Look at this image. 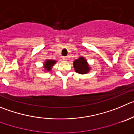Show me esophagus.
Masks as SVG:
<instances>
[{"mask_svg":"<svg viewBox=\"0 0 134 134\" xmlns=\"http://www.w3.org/2000/svg\"><path fill=\"white\" fill-rule=\"evenodd\" d=\"M63 59L64 60V61H67V60L68 59V57H66V56H65V57H63Z\"/></svg>","mask_w":134,"mask_h":134,"instance_id":"34e87169","label":"esophagus"}]
</instances>
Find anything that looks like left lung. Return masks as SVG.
Instances as JSON below:
<instances>
[{
    "instance_id": "obj_1",
    "label": "left lung",
    "mask_w": 134,
    "mask_h": 134,
    "mask_svg": "<svg viewBox=\"0 0 134 134\" xmlns=\"http://www.w3.org/2000/svg\"><path fill=\"white\" fill-rule=\"evenodd\" d=\"M75 71L79 74H86L91 70L87 61L85 57H80L73 62Z\"/></svg>"
}]
</instances>
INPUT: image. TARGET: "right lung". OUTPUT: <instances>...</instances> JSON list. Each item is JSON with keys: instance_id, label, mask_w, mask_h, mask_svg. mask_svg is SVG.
<instances>
[{"instance_id": "add662e5", "label": "right lung", "mask_w": 134, "mask_h": 134, "mask_svg": "<svg viewBox=\"0 0 134 134\" xmlns=\"http://www.w3.org/2000/svg\"><path fill=\"white\" fill-rule=\"evenodd\" d=\"M57 61H55V60H50L47 59L45 61L44 63V69L45 70H46L47 71H50L52 70V67L56 63Z\"/></svg>"}]
</instances>
